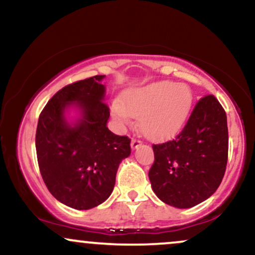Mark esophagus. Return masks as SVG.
<instances>
[{"mask_svg":"<svg viewBox=\"0 0 255 255\" xmlns=\"http://www.w3.org/2000/svg\"><path fill=\"white\" fill-rule=\"evenodd\" d=\"M142 144V141L141 140H139V139H135V137H133V139H131V142H130V146H131V148H137L139 147L140 145Z\"/></svg>","mask_w":255,"mask_h":255,"instance_id":"esophagus-1","label":"esophagus"}]
</instances>
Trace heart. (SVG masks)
I'll use <instances>...</instances> for the list:
<instances>
[{
    "label": "heart",
    "mask_w": 255,
    "mask_h": 255,
    "mask_svg": "<svg viewBox=\"0 0 255 255\" xmlns=\"http://www.w3.org/2000/svg\"><path fill=\"white\" fill-rule=\"evenodd\" d=\"M193 104V93L184 84L158 81L126 92L122 102L113 104L120 126L139 118V127L150 139H165L182 127Z\"/></svg>",
    "instance_id": "b5f03b06"
}]
</instances>
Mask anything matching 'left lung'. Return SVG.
<instances>
[{
  "instance_id": "8db88e82",
  "label": "left lung",
  "mask_w": 255,
  "mask_h": 255,
  "mask_svg": "<svg viewBox=\"0 0 255 255\" xmlns=\"http://www.w3.org/2000/svg\"><path fill=\"white\" fill-rule=\"evenodd\" d=\"M228 144L227 114L215 96H205L174 139L152 145L154 162L148 177L153 192L178 209L203 203L223 180Z\"/></svg>"
}]
</instances>
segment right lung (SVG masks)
<instances>
[{
	"label": "right lung",
	"instance_id": "add662e5",
	"mask_svg": "<svg viewBox=\"0 0 255 255\" xmlns=\"http://www.w3.org/2000/svg\"><path fill=\"white\" fill-rule=\"evenodd\" d=\"M104 75L67 85L52 96L38 120V165L49 192L72 209L89 210L104 203L115 186L116 172L130 154V139L107 127ZM79 108L81 120L71 126L64 111Z\"/></svg>",
	"mask_w": 255,
	"mask_h": 255
}]
</instances>
